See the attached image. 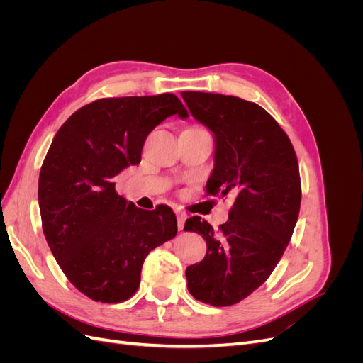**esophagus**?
<instances>
[{
    "label": "esophagus",
    "mask_w": 363,
    "mask_h": 363,
    "mask_svg": "<svg viewBox=\"0 0 363 363\" xmlns=\"http://www.w3.org/2000/svg\"><path fill=\"white\" fill-rule=\"evenodd\" d=\"M184 221H186V213L184 212H177V227L179 230L184 228Z\"/></svg>",
    "instance_id": "esophagus-1"
}]
</instances>
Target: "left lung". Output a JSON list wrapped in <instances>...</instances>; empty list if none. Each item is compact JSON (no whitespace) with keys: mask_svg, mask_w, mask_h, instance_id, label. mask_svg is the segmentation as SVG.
<instances>
[{"mask_svg":"<svg viewBox=\"0 0 363 363\" xmlns=\"http://www.w3.org/2000/svg\"><path fill=\"white\" fill-rule=\"evenodd\" d=\"M182 96L213 133L207 194L235 199L218 232L200 216L186 219L184 232L207 245L204 259L186 268L188 289L206 304L232 306L267 281L289 244L301 204L298 160L288 135L256 103L207 92Z\"/></svg>","mask_w":363,"mask_h":363,"instance_id":"1","label":"left lung"}]
</instances>
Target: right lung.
<instances>
[{
	"label": "right lung",
	"instance_id": "obj_1",
	"mask_svg": "<svg viewBox=\"0 0 363 363\" xmlns=\"http://www.w3.org/2000/svg\"><path fill=\"white\" fill-rule=\"evenodd\" d=\"M172 115L188 118L174 94L96 100L65 121L42 163L43 235L65 276L95 301L128 300L148 252L177 235L171 207L144 211L115 189L116 175L139 164L147 136Z\"/></svg>",
	"mask_w": 363,
	"mask_h": 363
}]
</instances>
